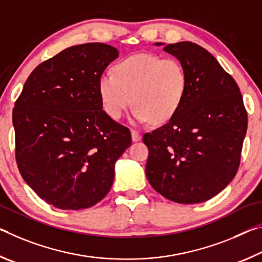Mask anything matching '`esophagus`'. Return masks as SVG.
Masks as SVG:
<instances>
[{
	"instance_id": "obj_1",
	"label": "esophagus",
	"mask_w": 262,
	"mask_h": 262,
	"mask_svg": "<svg viewBox=\"0 0 262 262\" xmlns=\"http://www.w3.org/2000/svg\"><path fill=\"white\" fill-rule=\"evenodd\" d=\"M131 136H132V140H134V141H139L141 139V135L136 130L131 131Z\"/></svg>"
}]
</instances>
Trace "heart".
Masks as SVG:
<instances>
[{"label": "heart", "mask_w": 262, "mask_h": 262, "mask_svg": "<svg viewBox=\"0 0 262 262\" xmlns=\"http://www.w3.org/2000/svg\"><path fill=\"white\" fill-rule=\"evenodd\" d=\"M187 88L188 76L182 63L153 53L122 59L113 67V74L101 75L97 83L104 113L117 121L132 102L131 121L136 125L170 121L181 108Z\"/></svg>", "instance_id": "1"}]
</instances>
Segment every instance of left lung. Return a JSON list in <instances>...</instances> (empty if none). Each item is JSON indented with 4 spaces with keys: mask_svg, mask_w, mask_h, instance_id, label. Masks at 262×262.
Listing matches in <instances>:
<instances>
[{
    "mask_svg": "<svg viewBox=\"0 0 262 262\" xmlns=\"http://www.w3.org/2000/svg\"><path fill=\"white\" fill-rule=\"evenodd\" d=\"M182 63L188 88L170 121L144 135L146 177L167 200L195 204L212 199L232 181L247 130V113L232 76L202 46L191 41L165 45Z\"/></svg>",
    "mask_w": 262,
    "mask_h": 262,
    "instance_id": "1",
    "label": "left lung"
}]
</instances>
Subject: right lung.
I'll return each instance as SVG.
<instances>
[{"mask_svg": "<svg viewBox=\"0 0 262 262\" xmlns=\"http://www.w3.org/2000/svg\"><path fill=\"white\" fill-rule=\"evenodd\" d=\"M119 55L102 42L68 47L25 82L12 110L19 173L62 210L91 208L108 194L131 132L104 113L98 79Z\"/></svg>", "mask_w": 262, "mask_h": 262, "instance_id": "right-lung-1", "label": "right lung"}]
</instances>
